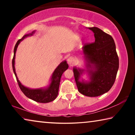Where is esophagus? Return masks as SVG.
I'll list each match as a JSON object with an SVG mask.
<instances>
[{"mask_svg":"<svg viewBox=\"0 0 135 135\" xmlns=\"http://www.w3.org/2000/svg\"><path fill=\"white\" fill-rule=\"evenodd\" d=\"M74 59L73 58V57H70V58H68L67 59V62L70 65H73V64L74 63Z\"/></svg>","mask_w":135,"mask_h":135,"instance_id":"obj_1","label":"esophagus"}]
</instances>
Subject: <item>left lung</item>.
I'll return each instance as SVG.
<instances>
[{
  "instance_id": "8db88e82",
  "label": "left lung",
  "mask_w": 135,
  "mask_h": 135,
  "mask_svg": "<svg viewBox=\"0 0 135 135\" xmlns=\"http://www.w3.org/2000/svg\"><path fill=\"white\" fill-rule=\"evenodd\" d=\"M94 33L95 40L83 47L90 81H80L84 70L76 67L73 73L80 93L87 97H98L110 90L115 82L119 59L113 38L97 27H89Z\"/></svg>"
}]
</instances>
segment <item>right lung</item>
<instances>
[{
  "label": "right lung",
  "mask_w": 135,
  "mask_h": 135,
  "mask_svg": "<svg viewBox=\"0 0 135 135\" xmlns=\"http://www.w3.org/2000/svg\"><path fill=\"white\" fill-rule=\"evenodd\" d=\"M35 31H33L31 33L28 35H24L21 39L18 40L17 43L15 46L14 50H13V57L12 59V68L13 73H14L15 76L17 79V81L18 82V86H19L20 89L23 92L24 94L28 97L30 99L35 100L36 102H40V103H47L51 101H53L55 99L58 94L59 86L60 83L61 77L62 76L63 73L66 70L68 69V65L67 63V61H64L61 62L56 68L55 70L53 73L51 78V83L50 84L49 86L46 89H31L28 88L24 86L20 83L17 76V74L15 72V53L17 51V47L21 41L24 39L28 36H32L35 33Z\"/></svg>",
  "instance_id": "right-lung-1"
}]
</instances>
